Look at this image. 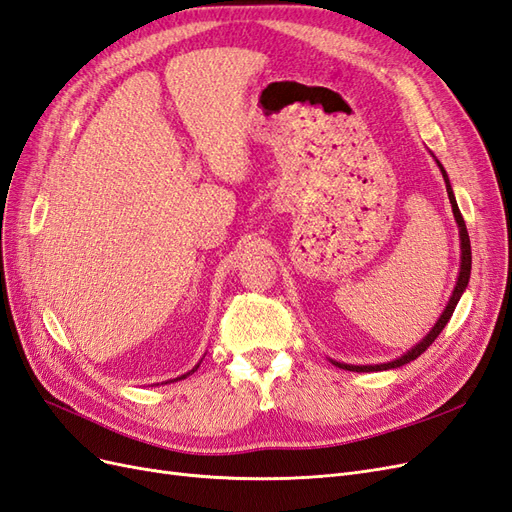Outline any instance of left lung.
Returning <instances> with one entry per match:
<instances>
[{
    "instance_id": "8db88e82",
    "label": "left lung",
    "mask_w": 512,
    "mask_h": 512,
    "mask_svg": "<svg viewBox=\"0 0 512 512\" xmlns=\"http://www.w3.org/2000/svg\"><path fill=\"white\" fill-rule=\"evenodd\" d=\"M433 160H436V164H438V168H440V173H442V177H444L448 200H451L453 215H455V222H457V228H459V243H461L459 275H457V284H455V288H453L451 299H448V303H446V307H444V312L440 314L438 322L433 324L431 331H429L416 346H412L408 352L397 356V359H393V361H389V363H376V365H352V363H339V361H333V359H331V363L337 365V367L348 369V371H384V369H397V367H401V365H406V363L414 361L416 356H421L433 342H436V337L442 333V329L446 327V322L451 320V316H453V312H455V307H457V303H459V299H461V294L466 292V288H468L470 271H472V250H470L468 228H466V222H463V215H461V211H459V207H457V200H455V194H453V188H451V181H448V175H446L444 166L440 164V160H438L436 156H433Z\"/></svg>"
}]
</instances>
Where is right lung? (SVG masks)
I'll return each instance as SVG.
<instances>
[{
  "label": "right lung",
  "mask_w": 512,
  "mask_h": 512,
  "mask_svg": "<svg viewBox=\"0 0 512 512\" xmlns=\"http://www.w3.org/2000/svg\"><path fill=\"white\" fill-rule=\"evenodd\" d=\"M200 361H203V359H200ZM200 367V363L198 365H194L190 371H188V374H183V376H179V378H175V380H168V382H177V380H183V378H188V376H192L194 374V371ZM166 384V382H164Z\"/></svg>",
  "instance_id": "1"
}]
</instances>
